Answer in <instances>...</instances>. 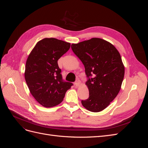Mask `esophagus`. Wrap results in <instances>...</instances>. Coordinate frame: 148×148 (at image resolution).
Here are the masks:
<instances>
[{
    "mask_svg": "<svg viewBox=\"0 0 148 148\" xmlns=\"http://www.w3.org/2000/svg\"><path fill=\"white\" fill-rule=\"evenodd\" d=\"M80 83H81V82H80L79 79H77V80H76V82H75V86L76 87L79 86V84H80Z\"/></svg>",
    "mask_w": 148,
    "mask_h": 148,
    "instance_id": "34e87169",
    "label": "esophagus"
}]
</instances>
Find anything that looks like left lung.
<instances>
[{
	"mask_svg": "<svg viewBox=\"0 0 148 148\" xmlns=\"http://www.w3.org/2000/svg\"><path fill=\"white\" fill-rule=\"evenodd\" d=\"M75 54L82 62L88 78L89 98L83 106L92 112L105 109L119 94L125 74L120 54L114 45L101 38L71 44Z\"/></svg>",
	"mask_w": 148,
	"mask_h": 148,
	"instance_id": "obj_1",
	"label": "left lung"
}]
</instances>
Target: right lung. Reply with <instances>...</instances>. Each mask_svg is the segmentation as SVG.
Masks as SVG:
<instances>
[{
  "label": "right lung",
  "mask_w": 148,
  "mask_h": 148,
  "mask_svg": "<svg viewBox=\"0 0 148 148\" xmlns=\"http://www.w3.org/2000/svg\"><path fill=\"white\" fill-rule=\"evenodd\" d=\"M70 47L69 42L53 38H44L37 42L28 57L26 82L31 95L44 107L59 104L73 85L63 81L57 63Z\"/></svg>",
  "instance_id": "obj_1"
}]
</instances>
